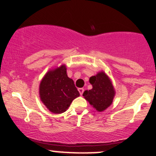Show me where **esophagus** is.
I'll return each mask as SVG.
<instances>
[{
	"label": "esophagus",
	"instance_id": "1",
	"mask_svg": "<svg viewBox=\"0 0 156 156\" xmlns=\"http://www.w3.org/2000/svg\"><path fill=\"white\" fill-rule=\"evenodd\" d=\"M78 91L80 93V95H82L84 93V88H78Z\"/></svg>",
	"mask_w": 156,
	"mask_h": 156
}]
</instances>
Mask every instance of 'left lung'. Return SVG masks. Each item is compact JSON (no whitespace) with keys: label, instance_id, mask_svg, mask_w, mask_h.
<instances>
[{"label":"left lung","instance_id":"1","mask_svg":"<svg viewBox=\"0 0 156 156\" xmlns=\"http://www.w3.org/2000/svg\"><path fill=\"white\" fill-rule=\"evenodd\" d=\"M92 89L85 90L83 97L98 112H103L111 106L115 90L109 77L103 71L89 79Z\"/></svg>","mask_w":156,"mask_h":156}]
</instances>
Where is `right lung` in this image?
Listing matches in <instances>:
<instances>
[{"instance_id":"1","label":"right lung","mask_w":156,"mask_h":156,"mask_svg":"<svg viewBox=\"0 0 156 156\" xmlns=\"http://www.w3.org/2000/svg\"><path fill=\"white\" fill-rule=\"evenodd\" d=\"M41 101L54 114H60L68 109L72 100L79 97L74 81L69 78L66 65L50 69L39 85Z\"/></svg>"}]
</instances>
